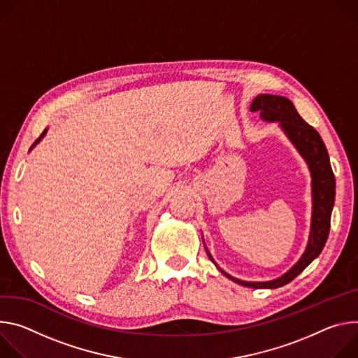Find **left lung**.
Segmentation results:
<instances>
[{"instance_id":"left-lung-1","label":"left lung","mask_w":358,"mask_h":358,"mask_svg":"<svg viewBox=\"0 0 358 358\" xmlns=\"http://www.w3.org/2000/svg\"><path fill=\"white\" fill-rule=\"evenodd\" d=\"M250 110H259L260 117L266 122H279L280 129L308 166L311 176V223L308 242L297 263L280 277L268 282H245L236 279V277L223 271L215 263L206 246L205 249L209 259L217 266V268L234 283L252 289H277L290 283L322 253L330 231V219L336 197V179L330 165L329 152L322 136L313 127L304 122V119L299 115L290 99L279 95L260 94L253 99Z\"/></svg>"}]
</instances>
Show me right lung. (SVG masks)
I'll return each mask as SVG.
<instances>
[{"mask_svg":"<svg viewBox=\"0 0 358 358\" xmlns=\"http://www.w3.org/2000/svg\"><path fill=\"white\" fill-rule=\"evenodd\" d=\"M45 134H47V129H45V131H44V132H43V135H41V136H39V138H38V139H36V141H35V142H34V145H32V146H31V149H32V148H34V146H35V145H36V143H39V141H41V139H43V138H44V136H45Z\"/></svg>","mask_w":358,"mask_h":358,"instance_id":"1","label":"right lung"}]
</instances>
